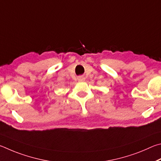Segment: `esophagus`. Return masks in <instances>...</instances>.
Listing matches in <instances>:
<instances>
[{
  "label": "esophagus",
  "instance_id": "34e87169",
  "mask_svg": "<svg viewBox=\"0 0 161 161\" xmlns=\"http://www.w3.org/2000/svg\"><path fill=\"white\" fill-rule=\"evenodd\" d=\"M78 80L79 81H83L84 80H85V78H84V77H83V76H79V77L78 78Z\"/></svg>",
  "mask_w": 161,
  "mask_h": 161
}]
</instances>
